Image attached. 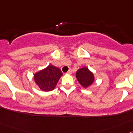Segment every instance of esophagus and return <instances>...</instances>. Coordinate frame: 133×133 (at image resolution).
I'll list each match as a JSON object with an SVG mask.
<instances>
[{
	"mask_svg": "<svg viewBox=\"0 0 133 133\" xmlns=\"http://www.w3.org/2000/svg\"><path fill=\"white\" fill-rule=\"evenodd\" d=\"M71 73H72V71H71V69H69V71L67 72V74H69V75H70V74H71Z\"/></svg>",
	"mask_w": 133,
	"mask_h": 133,
	"instance_id": "obj_1",
	"label": "esophagus"
}]
</instances>
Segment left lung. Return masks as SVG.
Returning <instances> with one entry per match:
<instances>
[{
    "label": "left lung",
    "instance_id": "left-lung-1",
    "mask_svg": "<svg viewBox=\"0 0 133 133\" xmlns=\"http://www.w3.org/2000/svg\"><path fill=\"white\" fill-rule=\"evenodd\" d=\"M75 76L79 84L83 88L90 87L95 81L94 74L87 67H83L79 69L76 72Z\"/></svg>",
    "mask_w": 133,
    "mask_h": 133
}]
</instances>
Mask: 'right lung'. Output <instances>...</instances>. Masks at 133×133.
<instances>
[{"instance_id": "add662e5", "label": "right lung", "mask_w": 133, "mask_h": 133, "mask_svg": "<svg viewBox=\"0 0 133 133\" xmlns=\"http://www.w3.org/2000/svg\"><path fill=\"white\" fill-rule=\"evenodd\" d=\"M63 75L60 69L49 65L34 74L36 84L43 91H50L55 89L60 77Z\"/></svg>"}]
</instances>
